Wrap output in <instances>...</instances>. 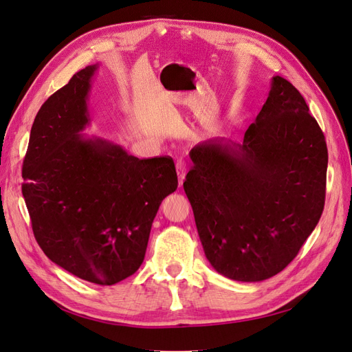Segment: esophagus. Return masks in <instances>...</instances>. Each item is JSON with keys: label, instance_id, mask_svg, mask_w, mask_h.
<instances>
[{"label": "esophagus", "instance_id": "1", "mask_svg": "<svg viewBox=\"0 0 352 352\" xmlns=\"http://www.w3.org/2000/svg\"><path fill=\"white\" fill-rule=\"evenodd\" d=\"M176 170H177V177H179V186L184 184L185 176H186V163L184 160H177L176 163Z\"/></svg>", "mask_w": 352, "mask_h": 352}]
</instances>
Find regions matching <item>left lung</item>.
<instances>
[{
    "label": "left lung",
    "instance_id": "obj_1",
    "mask_svg": "<svg viewBox=\"0 0 352 352\" xmlns=\"http://www.w3.org/2000/svg\"><path fill=\"white\" fill-rule=\"evenodd\" d=\"M184 189L205 256L222 276L261 282L282 272L325 205V135L282 76L243 144L208 140L190 150Z\"/></svg>",
    "mask_w": 352,
    "mask_h": 352
}]
</instances>
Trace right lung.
<instances>
[{"label":"right lung","instance_id":"add662e5","mask_svg":"<svg viewBox=\"0 0 352 352\" xmlns=\"http://www.w3.org/2000/svg\"><path fill=\"white\" fill-rule=\"evenodd\" d=\"M96 65L76 72L41 105L23 162L21 186L36 241L62 269L111 286L142 265L162 201L177 189L173 159H138L89 122Z\"/></svg>","mask_w":352,"mask_h":352}]
</instances>
